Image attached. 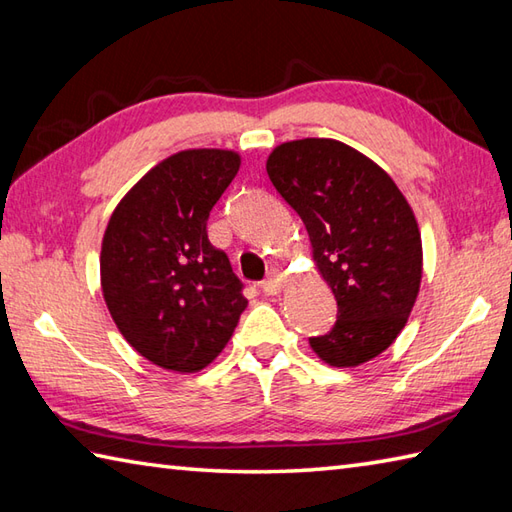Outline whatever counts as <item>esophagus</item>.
<instances>
[{
  "mask_svg": "<svg viewBox=\"0 0 512 512\" xmlns=\"http://www.w3.org/2000/svg\"><path fill=\"white\" fill-rule=\"evenodd\" d=\"M282 285H285V274L274 269L263 282H260V289H263L267 295H276L282 289Z\"/></svg>",
  "mask_w": 512,
  "mask_h": 512,
  "instance_id": "esophagus-1",
  "label": "esophagus"
}]
</instances>
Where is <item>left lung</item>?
I'll return each instance as SVG.
<instances>
[{
	"instance_id": "8db88e82",
	"label": "left lung",
	"mask_w": 512,
	"mask_h": 512,
	"mask_svg": "<svg viewBox=\"0 0 512 512\" xmlns=\"http://www.w3.org/2000/svg\"><path fill=\"white\" fill-rule=\"evenodd\" d=\"M267 175L300 214L317 271L337 300V322L309 339L313 352L335 368L381 355L403 331L423 278L410 203L381 166L328 138L276 146Z\"/></svg>"
}]
</instances>
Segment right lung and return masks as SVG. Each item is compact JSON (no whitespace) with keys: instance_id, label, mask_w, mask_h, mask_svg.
<instances>
[{"instance_id":"obj_1","label":"right lung","mask_w":512,"mask_h":512,"mask_svg":"<svg viewBox=\"0 0 512 512\" xmlns=\"http://www.w3.org/2000/svg\"><path fill=\"white\" fill-rule=\"evenodd\" d=\"M238 166L234 151H179L111 214L100 249L102 295L122 337L155 366L206 368L245 311L230 258L208 241L210 210Z\"/></svg>"}]
</instances>
